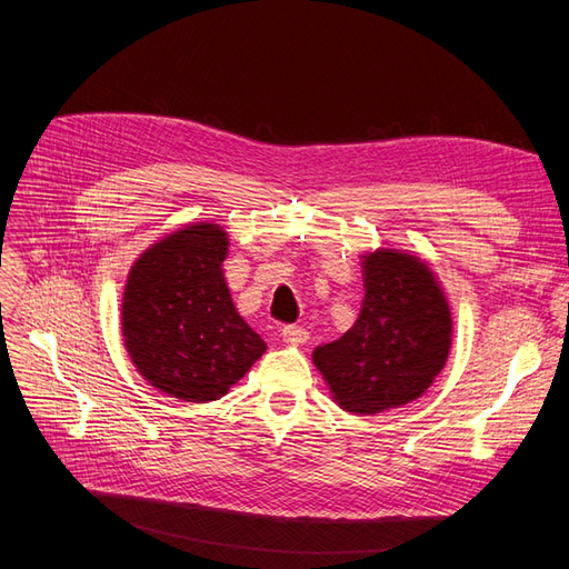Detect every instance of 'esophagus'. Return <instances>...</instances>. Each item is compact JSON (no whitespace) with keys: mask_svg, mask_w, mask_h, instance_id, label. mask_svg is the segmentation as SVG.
Instances as JSON below:
<instances>
[{"mask_svg":"<svg viewBox=\"0 0 569 569\" xmlns=\"http://www.w3.org/2000/svg\"><path fill=\"white\" fill-rule=\"evenodd\" d=\"M281 335H283L286 343H295V346H302L309 339V332L302 325H286Z\"/></svg>","mask_w":569,"mask_h":569,"instance_id":"34e87169","label":"esophagus"}]
</instances>
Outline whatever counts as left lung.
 <instances>
[{
    "mask_svg": "<svg viewBox=\"0 0 569 569\" xmlns=\"http://www.w3.org/2000/svg\"><path fill=\"white\" fill-rule=\"evenodd\" d=\"M365 302L350 330L313 350L335 401L373 415L420 397L445 367L452 316L431 269L408 253L365 256Z\"/></svg>",
    "mask_w": 569,
    "mask_h": 569,
    "instance_id": "8db88e82",
    "label": "left lung"
}]
</instances>
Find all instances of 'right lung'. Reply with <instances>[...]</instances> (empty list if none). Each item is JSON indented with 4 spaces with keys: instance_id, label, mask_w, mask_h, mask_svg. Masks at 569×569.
I'll return each instance as SVG.
<instances>
[{
    "instance_id": "add662e5",
    "label": "right lung",
    "mask_w": 569,
    "mask_h": 569,
    "mask_svg": "<svg viewBox=\"0 0 569 569\" xmlns=\"http://www.w3.org/2000/svg\"><path fill=\"white\" fill-rule=\"evenodd\" d=\"M228 237L217 223L187 226L133 264L122 335L138 371L184 401H217L264 352L234 311L221 262Z\"/></svg>"
}]
</instances>
